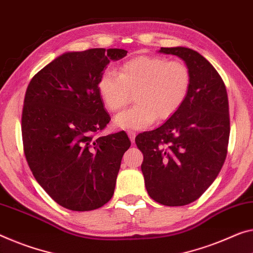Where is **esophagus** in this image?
I'll list each match as a JSON object with an SVG mask.
<instances>
[{
	"label": "esophagus",
	"mask_w": 253,
	"mask_h": 253,
	"mask_svg": "<svg viewBox=\"0 0 253 253\" xmlns=\"http://www.w3.org/2000/svg\"><path fill=\"white\" fill-rule=\"evenodd\" d=\"M127 135H129V138L131 140V142H134V139H135V132L134 131H127Z\"/></svg>",
	"instance_id": "1"
}]
</instances>
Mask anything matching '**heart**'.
Instances as JSON below:
<instances>
[{"instance_id": "obj_1", "label": "heart", "mask_w": 253, "mask_h": 253, "mask_svg": "<svg viewBox=\"0 0 253 253\" xmlns=\"http://www.w3.org/2000/svg\"><path fill=\"white\" fill-rule=\"evenodd\" d=\"M190 84L191 73L183 62L140 55L124 62L119 75L103 73L97 88L110 112L126 107L133 94L137 105L116 116L114 126L139 131L150 126L156 119L165 121L172 118L184 104Z\"/></svg>"}]
</instances>
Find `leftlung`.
<instances>
[{
    "label": "left lung",
    "mask_w": 253,
    "mask_h": 253,
    "mask_svg": "<svg viewBox=\"0 0 253 253\" xmlns=\"http://www.w3.org/2000/svg\"><path fill=\"white\" fill-rule=\"evenodd\" d=\"M176 55L191 73L184 104L156 130L135 138L143 154L141 170L151 199L164 206L196 201L215 181L227 155L228 98L215 68L196 50L162 47Z\"/></svg>",
    "instance_id": "8db88e82"
}]
</instances>
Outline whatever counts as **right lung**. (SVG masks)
Masks as SVG:
<instances>
[{
  "instance_id": "1",
  "label": "right lung",
  "mask_w": 253,
  "mask_h": 253,
  "mask_svg": "<svg viewBox=\"0 0 253 253\" xmlns=\"http://www.w3.org/2000/svg\"><path fill=\"white\" fill-rule=\"evenodd\" d=\"M121 48L68 52L42 68L27 88L21 118L23 151L36 181L62 207L88 211L113 197L126 132L94 139L110 122L98 88Z\"/></svg>"
}]
</instances>
